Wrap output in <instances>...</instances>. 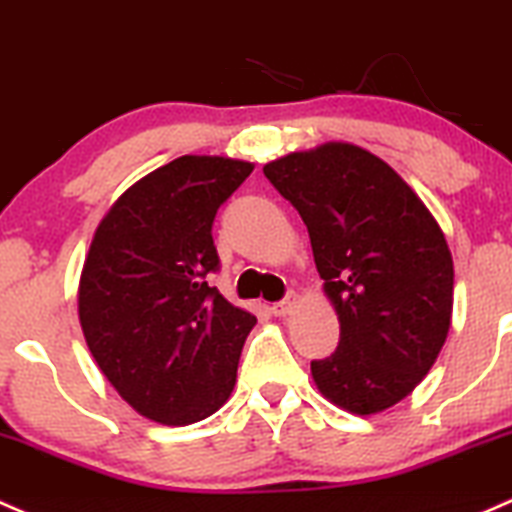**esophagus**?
<instances>
[{
    "label": "esophagus",
    "instance_id": "1",
    "mask_svg": "<svg viewBox=\"0 0 512 512\" xmlns=\"http://www.w3.org/2000/svg\"><path fill=\"white\" fill-rule=\"evenodd\" d=\"M294 304H297V294H287L282 301H277V304H272V311L274 316H287L289 311L294 309Z\"/></svg>",
    "mask_w": 512,
    "mask_h": 512
}]
</instances>
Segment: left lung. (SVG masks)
I'll return each mask as SVG.
<instances>
[{"label":"left lung","mask_w":512,"mask_h":512,"mask_svg":"<svg viewBox=\"0 0 512 512\" xmlns=\"http://www.w3.org/2000/svg\"><path fill=\"white\" fill-rule=\"evenodd\" d=\"M297 208L341 324L338 348L311 360L333 405L392 407L422 383L451 326L454 262L434 215L383 159L331 142L265 166Z\"/></svg>","instance_id":"8db88e82"}]
</instances>
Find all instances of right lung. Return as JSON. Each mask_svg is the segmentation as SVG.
Masks as SVG:
<instances>
[{
	"label": "right lung",
	"instance_id": "add662e5",
	"mask_svg": "<svg viewBox=\"0 0 512 512\" xmlns=\"http://www.w3.org/2000/svg\"><path fill=\"white\" fill-rule=\"evenodd\" d=\"M250 161L179 157L127 188L90 242L78 287L85 343L120 397L169 427L223 407L257 319L211 287L218 208Z\"/></svg>",
	"mask_w": 512,
	"mask_h": 512
}]
</instances>
